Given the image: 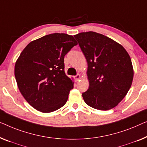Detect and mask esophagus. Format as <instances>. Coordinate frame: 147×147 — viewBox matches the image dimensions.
Returning <instances> with one entry per match:
<instances>
[{"mask_svg":"<svg viewBox=\"0 0 147 147\" xmlns=\"http://www.w3.org/2000/svg\"><path fill=\"white\" fill-rule=\"evenodd\" d=\"M80 78V75L79 74H77L75 76H74V79H75L76 81H78Z\"/></svg>","mask_w":147,"mask_h":147,"instance_id":"esophagus-1","label":"esophagus"}]
</instances>
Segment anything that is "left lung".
<instances>
[{"mask_svg":"<svg viewBox=\"0 0 147 147\" xmlns=\"http://www.w3.org/2000/svg\"><path fill=\"white\" fill-rule=\"evenodd\" d=\"M88 64L89 87L82 94L86 104L101 111L114 108L129 91L133 79L131 59L123 46L90 31L74 35Z\"/></svg>","mask_w":147,"mask_h":147,"instance_id":"left-lung-1","label":"left lung"}]
</instances>
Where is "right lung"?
<instances>
[{
	"mask_svg": "<svg viewBox=\"0 0 147 147\" xmlns=\"http://www.w3.org/2000/svg\"><path fill=\"white\" fill-rule=\"evenodd\" d=\"M77 45L73 36L53 33L30 42L16 62L20 92L36 110L57 111L65 105L73 82L65 73V56Z\"/></svg>",
	"mask_w": 147,
	"mask_h": 147,
	"instance_id": "add662e5",
	"label": "right lung"
}]
</instances>
